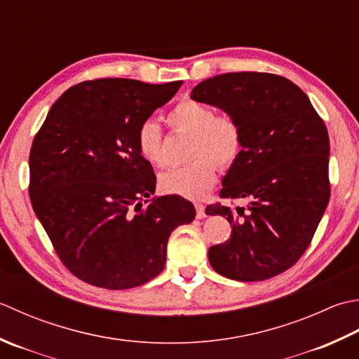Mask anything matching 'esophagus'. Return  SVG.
<instances>
[{"instance_id":"obj_1","label":"esophagus","mask_w":359,"mask_h":359,"mask_svg":"<svg viewBox=\"0 0 359 359\" xmlns=\"http://www.w3.org/2000/svg\"><path fill=\"white\" fill-rule=\"evenodd\" d=\"M195 210H196V218H198V220L206 217V212H204V206L201 203H195Z\"/></svg>"}]
</instances>
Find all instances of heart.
I'll return each instance as SVG.
<instances>
[{
  "instance_id": "heart-1",
  "label": "heart",
  "mask_w": 359,
  "mask_h": 359,
  "mask_svg": "<svg viewBox=\"0 0 359 359\" xmlns=\"http://www.w3.org/2000/svg\"><path fill=\"white\" fill-rule=\"evenodd\" d=\"M173 131L192 136L189 159L184 167L161 173L163 192L198 200L206 195L217 180V167L229 169L243 150V128L229 113L215 114V109L200 100L182 99L167 114ZM136 149L153 165L164 164V139L156 121L145 119L136 130Z\"/></svg>"
}]
</instances>
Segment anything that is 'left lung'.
Returning <instances> with one entry per match:
<instances>
[{"label": "left lung", "mask_w": 359, "mask_h": 359, "mask_svg": "<svg viewBox=\"0 0 359 359\" xmlns=\"http://www.w3.org/2000/svg\"><path fill=\"white\" fill-rule=\"evenodd\" d=\"M194 100L220 107L243 128V150L223 180L222 200L208 215L228 217L231 237L209 248L217 273L257 282L287 271L302 257L330 200V144L306 94L269 72H228L196 85Z\"/></svg>", "instance_id": "obj_1"}]
</instances>
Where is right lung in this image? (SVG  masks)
I'll use <instances>...</instances> for the list:
<instances>
[{"mask_svg": "<svg viewBox=\"0 0 359 359\" xmlns=\"http://www.w3.org/2000/svg\"><path fill=\"white\" fill-rule=\"evenodd\" d=\"M182 82L94 79L50 107L29 155V196L58 259L77 279L135 288L164 269L170 232L195 218L194 204L153 195V167L136 130ZM147 203V200H145Z\"/></svg>", "mask_w": 359, "mask_h": 359, "instance_id": "right-lung-1", "label": "right lung"}]
</instances>
